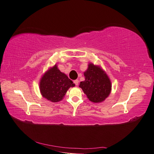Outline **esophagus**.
Instances as JSON below:
<instances>
[{
	"instance_id": "34e87169",
	"label": "esophagus",
	"mask_w": 154,
	"mask_h": 154,
	"mask_svg": "<svg viewBox=\"0 0 154 154\" xmlns=\"http://www.w3.org/2000/svg\"><path fill=\"white\" fill-rule=\"evenodd\" d=\"M73 83H75V85H79V81H78L77 79H76V80H75L73 81Z\"/></svg>"
}]
</instances>
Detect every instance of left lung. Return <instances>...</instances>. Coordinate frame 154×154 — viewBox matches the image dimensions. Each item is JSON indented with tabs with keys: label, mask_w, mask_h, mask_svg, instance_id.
<instances>
[{
	"label": "left lung",
	"mask_w": 154,
	"mask_h": 154,
	"mask_svg": "<svg viewBox=\"0 0 154 154\" xmlns=\"http://www.w3.org/2000/svg\"><path fill=\"white\" fill-rule=\"evenodd\" d=\"M84 76L85 80L81 81L79 87L91 102L101 103L109 97L112 87L110 80L100 66L89 63Z\"/></svg>",
	"instance_id": "left-lung-1"
}]
</instances>
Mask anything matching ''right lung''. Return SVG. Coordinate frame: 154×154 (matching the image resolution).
<instances>
[{"mask_svg":"<svg viewBox=\"0 0 154 154\" xmlns=\"http://www.w3.org/2000/svg\"><path fill=\"white\" fill-rule=\"evenodd\" d=\"M74 86L73 81L60 71L57 65L45 72L40 81V90L42 97L53 103L61 100L67 90Z\"/></svg>","mask_w":154,"mask_h":154,"instance_id":"1","label":"right lung"}]
</instances>
